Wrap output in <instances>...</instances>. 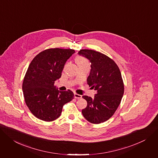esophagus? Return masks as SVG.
<instances>
[{"mask_svg":"<svg viewBox=\"0 0 158 158\" xmlns=\"http://www.w3.org/2000/svg\"><path fill=\"white\" fill-rule=\"evenodd\" d=\"M74 98H76V99H80V98H82V96L80 95V94H78L75 93V94H74Z\"/></svg>","mask_w":158,"mask_h":158,"instance_id":"esophagus-1","label":"esophagus"}]
</instances>
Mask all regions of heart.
I'll use <instances>...</instances> for the list:
<instances>
[{"label":"heart","instance_id":"obj_1","mask_svg":"<svg viewBox=\"0 0 158 158\" xmlns=\"http://www.w3.org/2000/svg\"><path fill=\"white\" fill-rule=\"evenodd\" d=\"M76 62L79 66H82L85 65H89L88 60L82 56H78L76 58Z\"/></svg>","mask_w":158,"mask_h":158}]
</instances>
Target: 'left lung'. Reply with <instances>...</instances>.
<instances>
[{"label":"left lung","instance_id":"8db88e82","mask_svg":"<svg viewBox=\"0 0 158 158\" xmlns=\"http://www.w3.org/2000/svg\"><path fill=\"white\" fill-rule=\"evenodd\" d=\"M78 54L91 62L87 83L96 91L94 98L83 96L88 105L82 110L88 122L98 124L110 118L118 108L124 93V85L118 65L108 56L92 50H81Z\"/></svg>","mask_w":158,"mask_h":158}]
</instances>
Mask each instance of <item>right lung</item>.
<instances>
[{
  "label": "right lung",
  "instance_id": "1",
  "mask_svg": "<svg viewBox=\"0 0 158 158\" xmlns=\"http://www.w3.org/2000/svg\"><path fill=\"white\" fill-rule=\"evenodd\" d=\"M74 53L73 49L49 48L38 53L28 67L23 91L27 106L36 118L45 122L56 120L63 106L74 99L73 91H59L54 84Z\"/></svg>",
  "mask_w": 158,
  "mask_h": 158
}]
</instances>
